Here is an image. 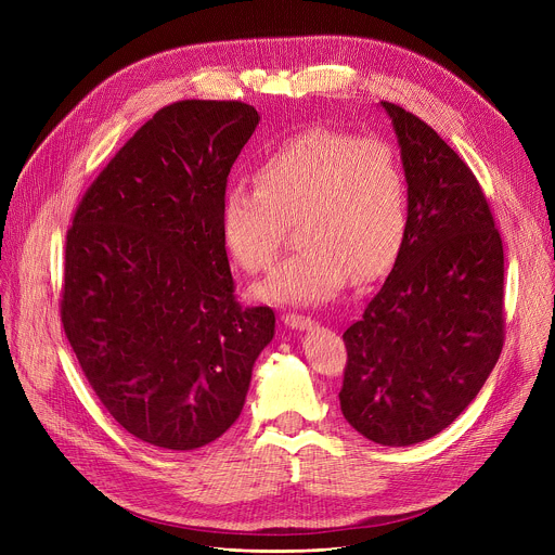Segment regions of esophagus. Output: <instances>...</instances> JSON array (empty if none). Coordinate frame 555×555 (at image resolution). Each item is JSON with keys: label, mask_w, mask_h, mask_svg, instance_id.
<instances>
[{"label": "esophagus", "mask_w": 555, "mask_h": 555, "mask_svg": "<svg viewBox=\"0 0 555 555\" xmlns=\"http://www.w3.org/2000/svg\"><path fill=\"white\" fill-rule=\"evenodd\" d=\"M283 323H285V327L298 330V332L311 330L315 325L311 319H307V315H298V313H283Z\"/></svg>", "instance_id": "esophagus-1"}]
</instances>
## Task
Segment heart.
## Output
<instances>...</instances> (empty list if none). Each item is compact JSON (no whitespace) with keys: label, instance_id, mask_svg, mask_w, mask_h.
I'll return each mask as SVG.
<instances>
[{"label":"heart","instance_id":"obj_1","mask_svg":"<svg viewBox=\"0 0 555 555\" xmlns=\"http://www.w3.org/2000/svg\"><path fill=\"white\" fill-rule=\"evenodd\" d=\"M292 221L298 250L257 296L307 307L334 298L349 276L377 279L398 259L409 223L398 153L377 138L315 127L272 149L255 169V186L223 191V244L250 274L274 266Z\"/></svg>","mask_w":555,"mask_h":555}]
</instances>
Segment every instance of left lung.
<instances>
[{
    "mask_svg": "<svg viewBox=\"0 0 555 555\" xmlns=\"http://www.w3.org/2000/svg\"><path fill=\"white\" fill-rule=\"evenodd\" d=\"M409 184L404 244L345 334V420L369 441L413 446L477 398L503 349V244L467 165L433 127L379 103Z\"/></svg>",
    "mask_w": 555,
    "mask_h": 555,
    "instance_id": "8db88e82",
    "label": "left lung"
}]
</instances>
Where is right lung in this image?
Wrapping results in <instances>:
<instances>
[{
    "instance_id": "1",
    "label": "right lung",
    "mask_w": 555,
    "mask_h": 555,
    "mask_svg": "<svg viewBox=\"0 0 555 555\" xmlns=\"http://www.w3.org/2000/svg\"><path fill=\"white\" fill-rule=\"evenodd\" d=\"M261 116L180 101L116 153L65 242L61 321L88 382L133 437L195 450L242 415L274 311L234 300L221 234L228 173Z\"/></svg>"
}]
</instances>
